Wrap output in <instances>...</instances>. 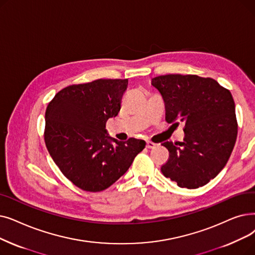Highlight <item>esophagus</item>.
<instances>
[{
  "label": "esophagus",
  "instance_id": "obj_1",
  "mask_svg": "<svg viewBox=\"0 0 255 255\" xmlns=\"http://www.w3.org/2000/svg\"><path fill=\"white\" fill-rule=\"evenodd\" d=\"M155 146H156V143L153 142V141H151V140H147V142H146V147H147L148 149L154 148Z\"/></svg>",
  "mask_w": 255,
  "mask_h": 255
}]
</instances>
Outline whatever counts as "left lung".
Wrapping results in <instances>:
<instances>
[{
    "mask_svg": "<svg viewBox=\"0 0 255 255\" xmlns=\"http://www.w3.org/2000/svg\"><path fill=\"white\" fill-rule=\"evenodd\" d=\"M152 85L163 98L165 121L184 123L183 141L161 143L170 154L162 174L180 187L205 185L225 167L237 140L231 93L215 79L197 75H162Z\"/></svg>",
    "mask_w": 255,
    "mask_h": 255,
    "instance_id": "left-lung-1",
    "label": "left lung"
}]
</instances>
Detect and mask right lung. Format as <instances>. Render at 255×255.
I'll use <instances>...</instances> for the list:
<instances>
[{"instance_id": "1", "label": "right lung", "mask_w": 255, "mask_h": 255, "mask_svg": "<svg viewBox=\"0 0 255 255\" xmlns=\"http://www.w3.org/2000/svg\"><path fill=\"white\" fill-rule=\"evenodd\" d=\"M127 79H98L58 92L46 110L45 142L61 173L79 189L101 192L123 176L146 142L107 135L117 117Z\"/></svg>"}]
</instances>
